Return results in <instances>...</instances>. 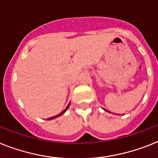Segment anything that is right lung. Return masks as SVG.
I'll return each mask as SVG.
<instances>
[{"instance_id": "1", "label": "right lung", "mask_w": 158, "mask_h": 158, "mask_svg": "<svg viewBox=\"0 0 158 158\" xmlns=\"http://www.w3.org/2000/svg\"><path fill=\"white\" fill-rule=\"evenodd\" d=\"M69 105H70V102L69 103V105L67 106V107L65 108L64 110H63V111L62 112H60V114H57V115H56V116H53V117H51V118H47V120H50V119H53V118H57V117H59V116H60V115H62V114H64V113L65 111H66V110H68V108L69 107Z\"/></svg>"}]
</instances>
